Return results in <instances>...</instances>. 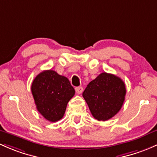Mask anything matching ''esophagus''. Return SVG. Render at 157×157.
Returning <instances> with one entry per match:
<instances>
[{"label":"esophagus","mask_w":157,"mask_h":157,"mask_svg":"<svg viewBox=\"0 0 157 157\" xmlns=\"http://www.w3.org/2000/svg\"><path fill=\"white\" fill-rule=\"evenodd\" d=\"M75 90H76V92H77V94H80L82 92H83V87H81V86H77L75 88Z\"/></svg>","instance_id":"esophagus-1"}]
</instances>
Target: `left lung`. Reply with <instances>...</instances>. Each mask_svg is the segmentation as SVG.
I'll list each match as a JSON object with an SVG mask.
<instances>
[{
    "instance_id": "left-lung-1",
    "label": "left lung",
    "mask_w": 157,
    "mask_h": 157,
    "mask_svg": "<svg viewBox=\"0 0 157 157\" xmlns=\"http://www.w3.org/2000/svg\"><path fill=\"white\" fill-rule=\"evenodd\" d=\"M126 93V86L120 77L104 72L87 85L83 96L93 117L106 121L120 111Z\"/></svg>"
}]
</instances>
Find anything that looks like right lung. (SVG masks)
I'll list each match as a JSON object with an SVG mask.
<instances>
[{
    "instance_id": "right-lung-1",
    "label": "right lung",
    "mask_w": 157,
    "mask_h": 157,
    "mask_svg": "<svg viewBox=\"0 0 157 157\" xmlns=\"http://www.w3.org/2000/svg\"><path fill=\"white\" fill-rule=\"evenodd\" d=\"M31 92L39 113L46 120L54 123L63 117L75 90L67 77L55 71L47 70L33 80Z\"/></svg>"
}]
</instances>
